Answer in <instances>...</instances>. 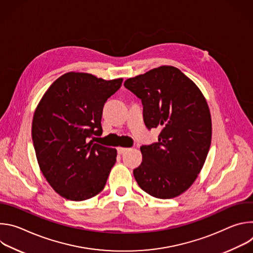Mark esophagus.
<instances>
[{
    "instance_id": "obj_1",
    "label": "esophagus",
    "mask_w": 253,
    "mask_h": 253,
    "mask_svg": "<svg viewBox=\"0 0 253 253\" xmlns=\"http://www.w3.org/2000/svg\"><path fill=\"white\" fill-rule=\"evenodd\" d=\"M118 153L119 154H123V153H125L126 151H128L129 150V148H124V147H118Z\"/></svg>"
}]
</instances>
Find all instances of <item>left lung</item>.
Segmentation results:
<instances>
[{
	"label": "left lung",
	"instance_id": "1",
	"mask_svg": "<svg viewBox=\"0 0 253 253\" xmlns=\"http://www.w3.org/2000/svg\"><path fill=\"white\" fill-rule=\"evenodd\" d=\"M141 99L144 123L160 128L158 142L140 147L141 164L133 170L140 188L170 199L185 192L206 160L212 134L207 101L197 85L173 66H160L125 81Z\"/></svg>",
	"mask_w": 253,
	"mask_h": 253
}]
</instances>
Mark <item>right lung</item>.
<instances>
[{"label": "right lung", "instance_id": "obj_1", "mask_svg": "<svg viewBox=\"0 0 253 253\" xmlns=\"http://www.w3.org/2000/svg\"><path fill=\"white\" fill-rule=\"evenodd\" d=\"M123 79L68 72L47 89L34 112L32 138L41 172L62 197L83 201L105 187L117 150L94 143L104 104Z\"/></svg>", "mask_w": 253, "mask_h": 253}]
</instances>
